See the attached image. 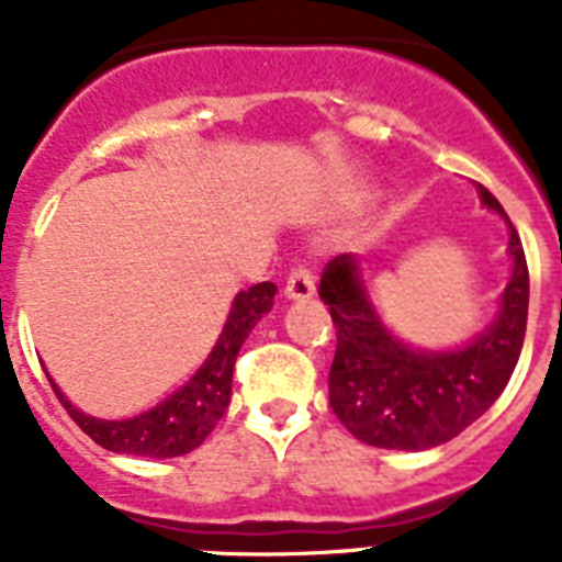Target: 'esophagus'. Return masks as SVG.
<instances>
[{"label":"esophagus","instance_id":"34e87169","mask_svg":"<svg viewBox=\"0 0 562 562\" xmlns=\"http://www.w3.org/2000/svg\"><path fill=\"white\" fill-rule=\"evenodd\" d=\"M284 292L292 301H304V297L315 295V265L312 261H301V265L292 267Z\"/></svg>","mask_w":562,"mask_h":562}]
</instances>
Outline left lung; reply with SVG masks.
Here are the masks:
<instances>
[{"label": "left lung", "mask_w": 562, "mask_h": 562, "mask_svg": "<svg viewBox=\"0 0 562 562\" xmlns=\"http://www.w3.org/2000/svg\"><path fill=\"white\" fill-rule=\"evenodd\" d=\"M479 193L486 207L506 216L484 186ZM509 252L515 270L498 321L467 349L441 355L396 340L366 301L355 256L331 258L321 276V297L337 329L329 402L351 436L371 448L428 450L470 428L498 400L524 349L529 312V267L513 222Z\"/></svg>", "instance_id": "obj_1"}]
</instances>
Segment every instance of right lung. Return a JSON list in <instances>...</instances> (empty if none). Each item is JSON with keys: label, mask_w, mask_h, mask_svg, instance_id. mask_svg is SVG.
Masks as SVG:
<instances>
[{"label": "right lung", "mask_w": 562, "mask_h": 562, "mask_svg": "<svg viewBox=\"0 0 562 562\" xmlns=\"http://www.w3.org/2000/svg\"><path fill=\"white\" fill-rule=\"evenodd\" d=\"M272 297H276V284L261 281L250 290L238 292L231 306L227 324L222 329L220 342L213 346L211 357L205 360L196 376L188 382L157 408L134 419H95V416L81 414L64 400L61 391L53 385L56 396L72 416L78 428L89 439L112 450V453H132L148 456V459H168V456H182L196 450L205 441V436L216 428V422L231 405V385H233V366H236L238 349L252 331V326L261 321L265 312H270Z\"/></svg>", "instance_id": "obj_1"}]
</instances>
